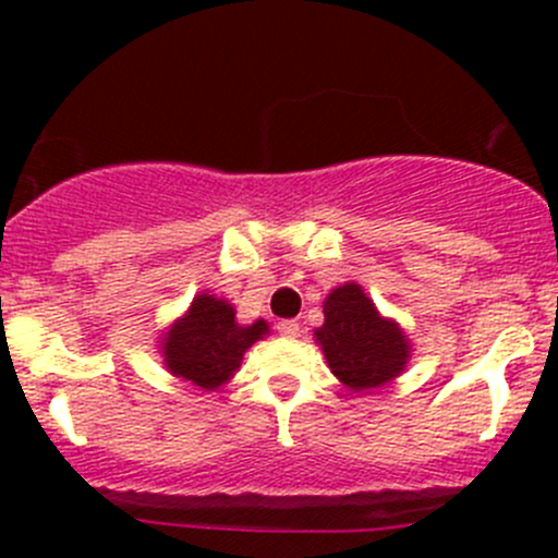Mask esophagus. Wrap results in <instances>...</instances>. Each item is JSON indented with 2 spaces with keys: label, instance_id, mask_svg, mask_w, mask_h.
I'll list each match as a JSON object with an SVG mask.
<instances>
[{
  "label": "esophagus",
  "instance_id": "obj_1",
  "mask_svg": "<svg viewBox=\"0 0 558 558\" xmlns=\"http://www.w3.org/2000/svg\"><path fill=\"white\" fill-rule=\"evenodd\" d=\"M278 331L283 337H296V335H300V324H296V320H291V318L289 320H280Z\"/></svg>",
  "mask_w": 558,
  "mask_h": 558
}]
</instances>
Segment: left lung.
<instances>
[{
  "label": "left lung",
  "mask_w": 558,
  "mask_h": 558,
  "mask_svg": "<svg viewBox=\"0 0 558 558\" xmlns=\"http://www.w3.org/2000/svg\"><path fill=\"white\" fill-rule=\"evenodd\" d=\"M331 373L351 391H369L397 378L410 359L399 324L384 318L359 283H345L324 302V326L315 329Z\"/></svg>",
  "instance_id": "obj_1"
}]
</instances>
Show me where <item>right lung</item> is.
<instances>
[{
	"instance_id": "right-lung-1",
	"label": "right lung",
	"mask_w": 558,
	"mask_h": 558,
	"mask_svg": "<svg viewBox=\"0 0 558 558\" xmlns=\"http://www.w3.org/2000/svg\"><path fill=\"white\" fill-rule=\"evenodd\" d=\"M267 331V320L258 318L256 324L243 326L227 300L199 294L189 313L170 326L161 340V353L174 378L213 391L238 373L243 353Z\"/></svg>"
}]
</instances>
